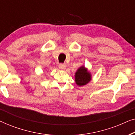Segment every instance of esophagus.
I'll use <instances>...</instances> for the list:
<instances>
[{"mask_svg": "<svg viewBox=\"0 0 135 135\" xmlns=\"http://www.w3.org/2000/svg\"><path fill=\"white\" fill-rule=\"evenodd\" d=\"M59 68H60V70H65V68H66V65L65 64H60L59 65Z\"/></svg>", "mask_w": 135, "mask_h": 135, "instance_id": "1", "label": "esophagus"}]
</instances>
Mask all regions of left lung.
I'll use <instances>...</instances> for the list:
<instances>
[{
	"instance_id": "8db88e82",
	"label": "left lung",
	"mask_w": 135,
	"mask_h": 135,
	"mask_svg": "<svg viewBox=\"0 0 135 135\" xmlns=\"http://www.w3.org/2000/svg\"><path fill=\"white\" fill-rule=\"evenodd\" d=\"M75 82L79 86H84L87 83L90 82L91 79V74L84 66H82L79 68L76 72L75 75Z\"/></svg>"
}]
</instances>
